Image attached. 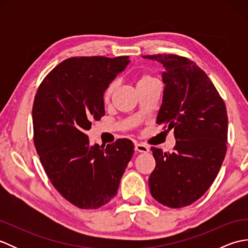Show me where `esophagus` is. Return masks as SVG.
<instances>
[{
	"label": "esophagus",
	"instance_id": "esophagus-1",
	"mask_svg": "<svg viewBox=\"0 0 248 248\" xmlns=\"http://www.w3.org/2000/svg\"><path fill=\"white\" fill-rule=\"evenodd\" d=\"M135 151L138 152H144V154H147L149 151L148 147H146L143 144H135Z\"/></svg>",
	"mask_w": 248,
	"mask_h": 248
}]
</instances>
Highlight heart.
Returning <instances> with one entry per match:
<instances>
[{
    "label": "heart",
    "instance_id": "obj_1",
    "mask_svg": "<svg viewBox=\"0 0 248 248\" xmlns=\"http://www.w3.org/2000/svg\"><path fill=\"white\" fill-rule=\"evenodd\" d=\"M154 80H155V78H152L151 76H149V75H141V76L139 78V80H138V87H139V86H141V85H144V84L148 83V82H150V81H154ZM116 85H117V84H116V82H113V83L109 84V85L108 86L107 89H105V92H104V93H103V101H104V102H108V101L110 96H112L113 92L115 91Z\"/></svg>",
    "mask_w": 248,
    "mask_h": 248
}]
</instances>
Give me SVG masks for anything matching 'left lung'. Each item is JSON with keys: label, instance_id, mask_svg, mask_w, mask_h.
<instances>
[{"label": "left lung", "instance_id": "1", "mask_svg": "<svg viewBox=\"0 0 248 248\" xmlns=\"http://www.w3.org/2000/svg\"><path fill=\"white\" fill-rule=\"evenodd\" d=\"M165 71L156 124L173 129V152L152 147L155 168L149 177L157 202L182 208L198 200L217 178L226 155L228 117L211 80L194 62L175 54L145 55Z\"/></svg>", "mask_w": 248, "mask_h": 248}]
</instances>
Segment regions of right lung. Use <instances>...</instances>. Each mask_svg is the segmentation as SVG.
I'll use <instances>...</instances> for the list:
<instances>
[{"label":"right lung","instance_id":"1","mask_svg":"<svg viewBox=\"0 0 248 248\" xmlns=\"http://www.w3.org/2000/svg\"><path fill=\"white\" fill-rule=\"evenodd\" d=\"M128 56L72 57L41 82L33 110L34 144L46 176L80 209H98L117 194L134 152L128 139L91 145L86 131L105 114L103 93L129 65Z\"/></svg>","mask_w":248,"mask_h":248}]
</instances>
